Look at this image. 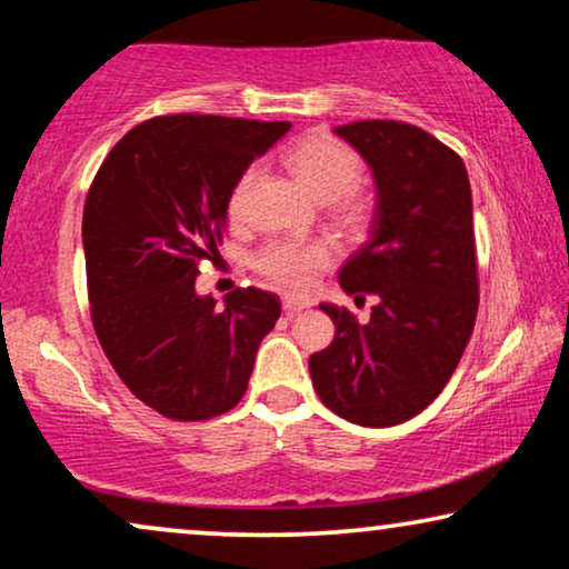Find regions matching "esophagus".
Returning a JSON list of instances; mask_svg holds the SVG:
<instances>
[{"instance_id": "esophagus-1", "label": "esophagus", "mask_w": 569, "mask_h": 569, "mask_svg": "<svg viewBox=\"0 0 569 569\" xmlns=\"http://www.w3.org/2000/svg\"><path fill=\"white\" fill-rule=\"evenodd\" d=\"M282 308H284V313L295 316V313H300V310H308L310 302L306 298H284Z\"/></svg>"}]
</instances>
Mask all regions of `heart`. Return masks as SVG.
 <instances>
[{
  "label": "heart",
  "instance_id": "obj_1",
  "mask_svg": "<svg viewBox=\"0 0 569 569\" xmlns=\"http://www.w3.org/2000/svg\"><path fill=\"white\" fill-rule=\"evenodd\" d=\"M284 166L295 178L313 193L316 199L329 201L331 212L345 224L360 228L370 217V199L360 191L362 158L347 142L329 131H310L282 152ZM256 181V168H246L232 186L228 197V214L232 222L243 220L248 191ZM337 259V248L329 240H274L256 256L253 267L269 282L290 292H302L313 279L329 269Z\"/></svg>",
  "mask_w": 569,
  "mask_h": 569
}]
</instances>
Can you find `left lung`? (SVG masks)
<instances>
[{"mask_svg":"<svg viewBox=\"0 0 569 569\" xmlns=\"http://www.w3.org/2000/svg\"><path fill=\"white\" fill-rule=\"evenodd\" d=\"M368 160L378 186L370 240L339 271V284L370 321L323 302L337 337L310 355L326 407L362 427H391L438 399L461 362L479 310L471 186L458 152L403 121L333 129Z\"/></svg>","mask_w":569,"mask_h":569,"instance_id":"obj_1","label":"left lung"}]
</instances>
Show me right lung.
I'll return each instance as SVG.
<instances>
[{
  "label": "right lung",
  "mask_w": 569,
  "mask_h": 569,
  "mask_svg": "<svg viewBox=\"0 0 569 569\" xmlns=\"http://www.w3.org/2000/svg\"><path fill=\"white\" fill-rule=\"evenodd\" d=\"M290 121L154 116L123 134L92 178L82 214L92 329L139 401L178 422L243 399L256 349L274 329V292L236 287L224 308L199 298L240 173Z\"/></svg>",
  "instance_id": "obj_1"
}]
</instances>
